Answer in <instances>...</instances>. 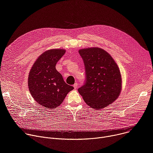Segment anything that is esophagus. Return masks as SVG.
Instances as JSON below:
<instances>
[{
    "mask_svg": "<svg viewBox=\"0 0 153 153\" xmlns=\"http://www.w3.org/2000/svg\"><path fill=\"white\" fill-rule=\"evenodd\" d=\"M73 86H74V89H76V88H77V86H78V85H77V83H74V85H73Z\"/></svg>",
    "mask_w": 153,
    "mask_h": 153,
    "instance_id": "esophagus-1",
    "label": "esophagus"
}]
</instances>
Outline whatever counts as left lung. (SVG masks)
Returning a JSON list of instances; mask_svg holds the SVG:
<instances>
[{"label": "left lung", "instance_id": "1", "mask_svg": "<svg viewBox=\"0 0 153 153\" xmlns=\"http://www.w3.org/2000/svg\"><path fill=\"white\" fill-rule=\"evenodd\" d=\"M79 53L83 60L86 79L78 91L88 106L101 110L113 103L120 94V70L112 56L102 48H82Z\"/></svg>", "mask_w": 153, "mask_h": 153}]
</instances>
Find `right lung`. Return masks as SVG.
Segmentation results:
<instances>
[{"instance_id":"right-lung-1","label":"right lung","mask_w":153,"mask_h":153,"mask_svg":"<svg viewBox=\"0 0 153 153\" xmlns=\"http://www.w3.org/2000/svg\"><path fill=\"white\" fill-rule=\"evenodd\" d=\"M65 49H51L40 55L32 66L28 79L30 94L41 106L53 110L61 105L74 87L65 83L56 69Z\"/></svg>"}]
</instances>
